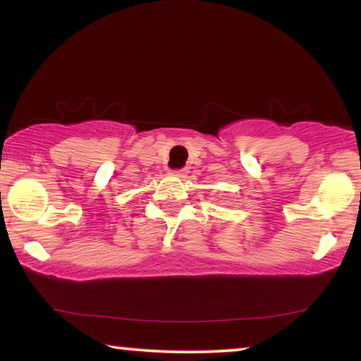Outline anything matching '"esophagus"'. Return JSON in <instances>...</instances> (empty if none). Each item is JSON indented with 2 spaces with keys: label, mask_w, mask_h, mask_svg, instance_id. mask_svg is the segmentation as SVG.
Returning <instances> with one entry per match:
<instances>
[{
  "label": "esophagus",
  "mask_w": 361,
  "mask_h": 361,
  "mask_svg": "<svg viewBox=\"0 0 361 361\" xmlns=\"http://www.w3.org/2000/svg\"><path fill=\"white\" fill-rule=\"evenodd\" d=\"M187 172H189L187 169H176L174 172H172V174L177 176V177H187Z\"/></svg>",
  "instance_id": "34e87169"
}]
</instances>
